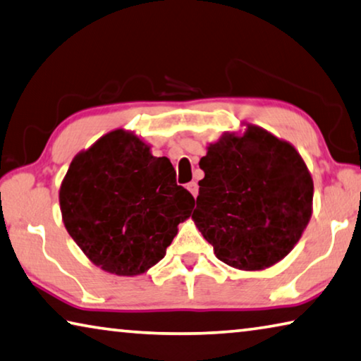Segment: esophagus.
Returning a JSON list of instances; mask_svg holds the SVG:
<instances>
[{
	"label": "esophagus",
	"instance_id": "34e87169",
	"mask_svg": "<svg viewBox=\"0 0 361 361\" xmlns=\"http://www.w3.org/2000/svg\"><path fill=\"white\" fill-rule=\"evenodd\" d=\"M186 188H188V190H190V192L192 194L194 197H196L197 194H199V185H197L196 181H191V183H188Z\"/></svg>",
	"mask_w": 361,
	"mask_h": 361
}]
</instances>
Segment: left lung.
<instances>
[{
  "label": "left lung",
  "instance_id": "1",
  "mask_svg": "<svg viewBox=\"0 0 361 361\" xmlns=\"http://www.w3.org/2000/svg\"><path fill=\"white\" fill-rule=\"evenodd\" d=\"M199 167L192 220L216 259L254 271L294 249L312 216L313 180L293 145L247 125L210 145Z\"/></svg>",
  "mask_w": 361,
  "mask_h": 361
}]
</instances>
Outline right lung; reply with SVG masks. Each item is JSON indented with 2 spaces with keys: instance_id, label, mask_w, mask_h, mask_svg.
Masks as SVG:
<instances>
[{
  "instance_id": "add662e5",
  "label": "right lung",
  "mask_w": 361,
  "mask_h": 361,
  "mask_svg": "<svg viewBox=\"0 0 361 361\" xmlns=\"http://www.w3.org/2000/svg\"><path fill=\"white\" fill-rule=\"evenodd\" d=\"M149 149L130 131L114 130L73 157L59 190L68 234L96 267L118 276L162 260L194 207L170 160Z\"/></svg>"
}]
</instances>
